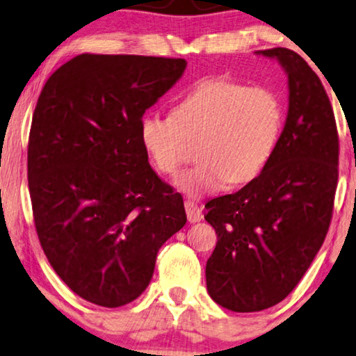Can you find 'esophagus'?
I'll use <instances>...</instances> for the list:
<instances>
[{"instance_id":"obj_1","label":"esophagus","mask_w":356,"mask_h":356,"mask_svg":"<svg viewBox=\"0 0 356 356\" xmlns=\"http://www.w3.org/2000/svg\"><path fill=\"white\" fill-rule=\"evenodd\" d=\"M184 209H186V216H188V220L191 223H196V222H201L202 220V211L201 207L197 206L194 201H184Z\"/></svg>"}]
</instances>
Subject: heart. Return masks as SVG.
<instances>
[{
	"label": "heart",
	"instance_id": "b5f03b06",
	"mask_svg": "<svg viewBox=\"0 0 356 356\" xmlns=\"http://www.w3.org/2000/svg\"><path fill=\"white\" fill-rule=\"evenodd\" d=\"M284 105L270 87L227 79L202 81L179 97L173 115L147 111L139 138L159 172L175 175L184 160V138H197L199 162L178 178L188 196L254 179L274 154Z\"/></svg>",
	"mask_w": 356,
	"mask_h": 356
}]
</instances>
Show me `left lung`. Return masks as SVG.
Listing matches in <instances>:
<instances>
[{
    "instance_id": "1",
    "label": "left lung",
    "mask_w": 356,
    "mask_h": 356,
    "mask_svg": "<svg viewBox=\"0 0 356 356\" xmlns=\"http://www.w3.org/2000/svg\"><path fill=\"white\" fill-rule=\"evenodd\" d=\"M256 55L289 77L284 131L259 177L211 199L204 216L217 233L207 291L235 313L270 308L298 285L327 235L339 178L337 126L318 74L289 48Z\"/></svg>"
}]
</instances>
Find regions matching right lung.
<instances>
[{"label": "right lung", "instance_id": "1", "mask_svg": "<svg viewBox=\"0 0 356 356\" xmlns=\"http://www.w3.org/2000/svg\"><path fill=\"white\" fill-rule=\"evenodd\" d=\"M186 70L181 58L84 53L43 86L27 178L48 262L90 303L118 308L152 279L186 223L183 197L150 168L139 121Z\"/></svg>", "mask_w": 356, "mask_h": 356}]
</instances>
